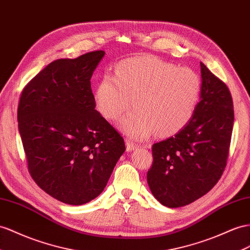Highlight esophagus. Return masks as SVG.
<instances>
[{
	"instance_id": "obj_1",
	"label": "esophagus",
	"mask_w": 250,
	"mask_h": 250,
	"mask_svg": "<svg viewBox=\"0 0 250 250\" xmlns=\"http://www.w3.org/2000/svg\"><path fill=\"white\" fill-rule=\"evenodd\" d=\"M125 145H126V150L127 151L135 150V149H137V146H138L136 144H134L132 140H130V139H126L125 140Z\"/></svg>"
}]
</instances>
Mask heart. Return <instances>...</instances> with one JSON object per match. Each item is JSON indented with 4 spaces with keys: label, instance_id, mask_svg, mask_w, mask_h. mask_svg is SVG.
I'll return each instance as SVG.
<instances>
[{
    "label": "heart",
    "instance_id": "heart-1",
    "mask_svg": "<svg viewBox=\"0 0 250 250\" xmlns=\"http://www.w3.org/2000/svg\"><path fill=\"white\" fill-rule=\"evenodd\" d=\"M202 81L189 67H176L155 57H139L119 63L115 76L106 73L97 84L95 101L107 120L120 121L127 136L136 139L169 137L183 130L193 117Z\"/></svg>",
    "mask_w": 250,
    "mask_h": 250
}]
</instances>
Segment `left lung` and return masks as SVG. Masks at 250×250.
I'll list each match as a JSON object with an SVG mask.
<instances>
[{
	"instance_id": "obj_1",
	"label": "left lung",
	"mask_w": 250,
	"mask_h": 250,
	"mask_svg": "<svg viewBox=\"0 0 250 250\" xmlns=\"http://www.w3.org/2000/svg\"><path fill=\"white\" fill-rule=\"evenodd\" d=\"M201 101L190 123L152 146L146 174L152 194L164 206L191 204L214 187L226 168L234 120L228 86L201 62Z\"/></svg>"
}]
</instances>
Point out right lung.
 Returning <instances> with one entry per match:
<instances>
[{
  "mask_svg": "<svg viewBox=\"0 0 250 250\" xmlns=\"http://www.w3.org/2000/svg\"><path fill=\"white\" fill-rule=\"evenodd\" d=\"M104 54L53 61L25 85L19 102L29 174L68 205L97 197L125 150L124 137L95 110L91 78Z\"/></svg>",
  "mask_w": 250,
  "mask_h": 250,
  "instance_id": "add662e5",
  "label": "right lung"
}]
</instances>
